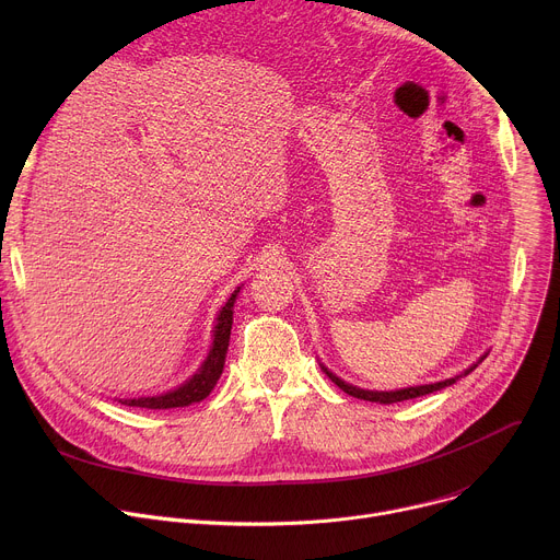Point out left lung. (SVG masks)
I'll return each mask as SVG.
<instances>
[{
  "mask_svg": "<svg viewBox=\"0 0 560 560\" xmlns=\"http://www.w3.org/2000/svg\"><path fill=\"white\" fill-rule=\"evenodd\" d=\"M486 359V357H483ZM481 359V361H483ZM478 361V363H481ZM476 365H471L469 370H465V374H469L471 370H474ZM324 372L332 378V383H337L346 394H350V396H354V398H363V401H372V404H383V406H389V404H398V401H408V398H417V396H425V394H432V392H436V389H441V387H447V385H452L458 376H454V378H445V381H439V383H430V385H419V387H406V389H396V392H372V389H361V387H357V385H350V383H346V381H341L339 376H335L332 372H328L326 368H324Z\"/></svg>",
  "mask_w": 560,
  "mask_h": 560,
  "instance_id": "8db88e82",
  "label": "left lung"
}]
</instances>
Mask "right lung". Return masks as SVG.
Instances as JSON below:
<instances>
[{
  "label": "right lung",
  "mask_w": 560,
  "mask_h": 560,
  "mask_svg": "<svg viewBox=\"0 0 560 560\" xmlns=\"http://www.w3.org/2000/svg\"><path fill=\"white\" fill-rule=\"evenodd\" d=\"M236 292L228 299V303L221 307L217 326H214V341L212 348L208 352V359L203 361L201 370L186 381L184 385H179L173 392L159 394V396H141V398H121L119 404L130 406V408H145V410H168V408H184L190 404L201 401L206 398L212 387L217 385L221 372H223V363H225V352H228V343H230V330H232V307H234V299Z\"/></svg>",
  "instance_id": "right-lung-1"
}]
</instances>
